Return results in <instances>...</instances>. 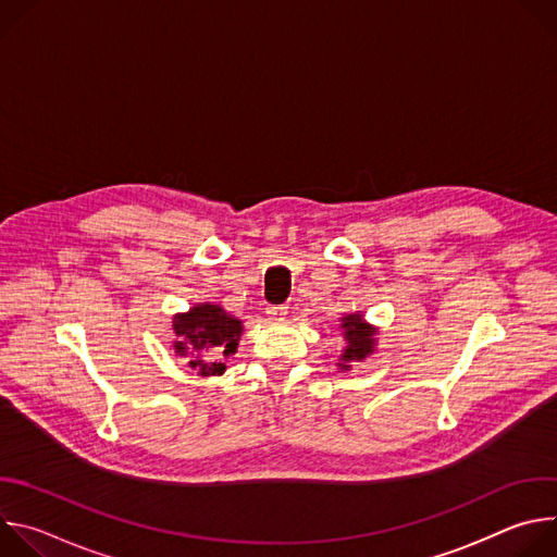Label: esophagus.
Segmentation results:
<instances>
[{"label":"esophagus","mask_w":557,"mask_h":557,"mask_svg":"<svg viewBox=\"0 0 557 557\" xmlns=\"http://www.w3.org/2000/svg\"><path fill=\"white\" fill-rule=\"evenodd\" d=\"M288 312L286 306H269L267 308V314L271 317V320H282V317Z\"/></svg>","instance_id":"34e87169"}]
</instances>
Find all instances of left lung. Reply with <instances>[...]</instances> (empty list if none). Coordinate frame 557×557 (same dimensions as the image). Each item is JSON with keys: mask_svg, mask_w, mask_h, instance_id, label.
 Wrapping results in <instances>:
<instances>
[{"mask_svg": "<svg viewBox=\"0 0 557 557\" xmlns=\"http://www.w3.org/2000/svg\"><path fill=\"white\" fill-rule=\"evenodd\" d=\"M342 329L346 331L344 335H346V339H348V348L344 350V355H342V361L344 363H339L342 368H348L346 363L348 361H361V359H366V355H370L372 352V346H374V329H370L363 320H361V314H348V317H344L342 320Z\"/></svg>", "mask_w": 557, "mask_h": 557, "instance_id": "8db88e82", "label": "left lung"}]
</instances>
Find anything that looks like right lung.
Returning <instances> with one entry per match:
<instances>
[{
	"label": "right lung",
	"instance_id": "right-lung-1",
	"mask_svg": "<svg viewBox=\"0 0 557 557\" xmlns=\"http://www.w3.org/2000/svg\"><path fill=\"white\" fill-rule=\"evenodd\" d=\"M174 333L176 342L174 348L181 357L189 355L194 357L189 366L200 374H222L224 363H220L215 357L202 359L200 352L209 348H218L220 355L228 357L237 348V339L243 335V322L233 320L220 306L213 304H198L185 314L174 317Z\"/></svg>",
	"mask_w": 557,
	"mask_h": 557
}]
</instances>
